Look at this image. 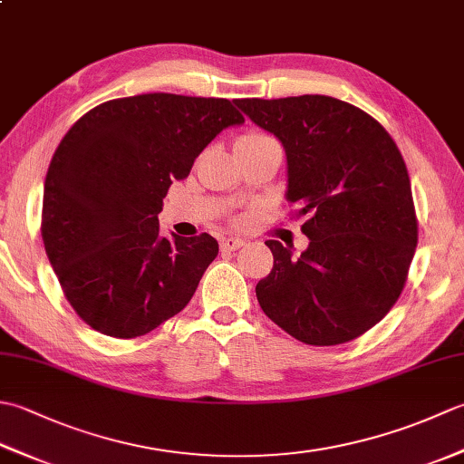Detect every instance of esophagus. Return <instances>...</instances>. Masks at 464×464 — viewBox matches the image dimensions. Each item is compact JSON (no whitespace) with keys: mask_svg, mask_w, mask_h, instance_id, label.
Here are the masks:
<instances>
[{"mask_svg":"<svg viewBox=\"0 0 464 464\" xmlns=\"http://www.w3.org/2000/svg\"><path fill=\"white\" fill-rule=\"evenodd\" d=\"M245 241L239 237H227L221 241V249L223 251H237L239 247H243Z\"/></svg>","mask_w":464,"mask_h":464,"instance_id":"esophagus-1","label":"esophagus"}]
</instances>
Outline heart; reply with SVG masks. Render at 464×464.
Returning a JSON list of instances; mask_svg holds the SVG:
<instances>
[{"mask_svg": "<svg viewBox=\"0 0 464 464\" xmlns=\"http://www.w3.org/2000/svg\"><path fill=\"white\" fill-rule=\"evenodd\" d=\"M273 137L271 135H267V133H261V131H249V133H245V135H241L239 140H237V145H241V143H263V141H271Z\"/></svg>", "mask_w": 464, "mask_h": 464, "instance_id": "1", "label": "heart"}]
</instances>
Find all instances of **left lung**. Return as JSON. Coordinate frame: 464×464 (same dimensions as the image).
<instances>
[{
  "instance_id": "8db88e82",
  "label": "left lung",
  "mask_w": 464,
  "mask_h": 464,
  "mask_svg": "<svg viewBox=\"0 0 464 464\" xmlns=\"http://www.w3.org/2000/svg\"><path fill=\"white\" fill-rule=\"evenodd\" d=\"M287 155V197L309 215V247L269 239L273 269L255 287L263 313L301 343L361 337L397 303L417 247L407 165L384 127L329 95L239 100Z\"/></svg>"
}]
</instances>
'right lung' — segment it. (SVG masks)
<instances>
[{
	"mask_svg": "<svg viewBox=\"0 0 464 464\" xmlns=\"http://www.w3.org/2000/svg\"><path fill=\"white\" fill-rule=\"evenodd\" d=\"M243 121L229 100L145 93L93 107L65 133L45 175L42 237L92 329L135 339L191 301L219 243L207 233L167 239L157 215L173 179Z\"/></svg>",
	"mask_w": 464,
	"mask_h": 464,
	"instance_id": "right-lung-1",
	"label": "right lung"
}]
</instances>
